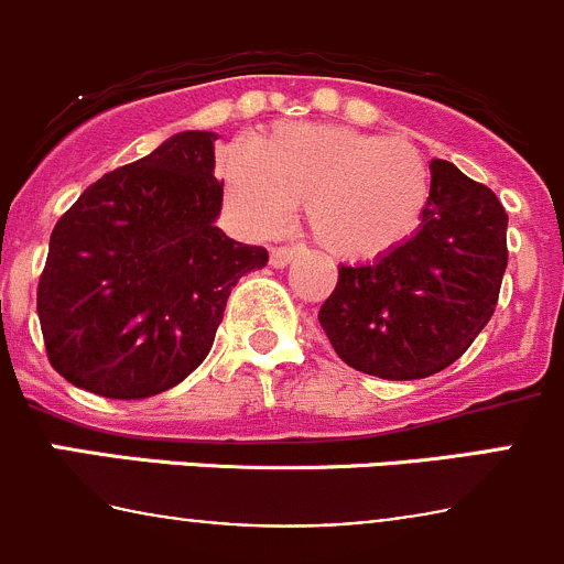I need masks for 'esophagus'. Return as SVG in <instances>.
Segmentation results:
<instances>
[{
    "label": "esophagus",
    "instance_id": "34e87169",
    "mask_svg": "<svg viewBox=\"0 0 564 564\" xmlns=\"http://www.w3.org/2000/svg\"><path fill=\"white\" fill-rule=\"evenodd\" d=\"M294 256H297V248H289V246L272 248L270 264H272V267H286L289 261H294Z\"/></svg>",
    "mask_w": 564,
    "mask_h": 564
}]
</instances>
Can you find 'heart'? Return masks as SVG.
I'll return each instance as SVG.
<instances>
[{
	"label": "heart",
	"instance_id": "obj_1",
	"mask_svg": "<svg viewBox=\"0 0 564 564\" xmlns=\"http://www.w3.org/2000/svg\"><path fill=\"white\" fill-rule=\"evenodd\" d=\"M231 204L256 235H275L305 204L318 246L373 259L417 231L431 196L423 152L406 139L329 124H281L220 166Z\"/></svg>",
	"mask_w": 564,
	"mask_h": 564
}]
</instances>
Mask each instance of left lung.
Listing matches in <instances>:
<instances>
[{
  "label": "left lung",
  "mask_w": 564,
  "mask_h": 564,
  "mask_svg": "<svg viewBox=\"0 0 564 564\" xmlns=\"http://www.w3.org/2000/svg\"><path fill=\"white\" fill-rule=\"evenodd\" d=\"M508 267V213L491 187L431 161L420 229L371 264L338 267L318 311L346 366L392 382L453 366L494 316Z\"/></svg>",
  "instance_id": "left-lung-1"
}]
</instances>
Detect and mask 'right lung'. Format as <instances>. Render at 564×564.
Listing matches in <instances>:
<instances>
[{"mask_svg": "<svg viewBox=\"0 0 564 564\" xmlns=\"http://www.w3.org/2000/svg\"><path fill=\"white\" fill-rule=\"evenodd\" d=\"M215 139L172 135L56 220L37 316L48 362L76 388L135 401L180 384L213 349L237 281L267 264L264 248L215 226Z\"/></svg>", "mask_w": 564, "mask_h": 564, "instance_id": "1", "label": "right lung"}]
</instances>
